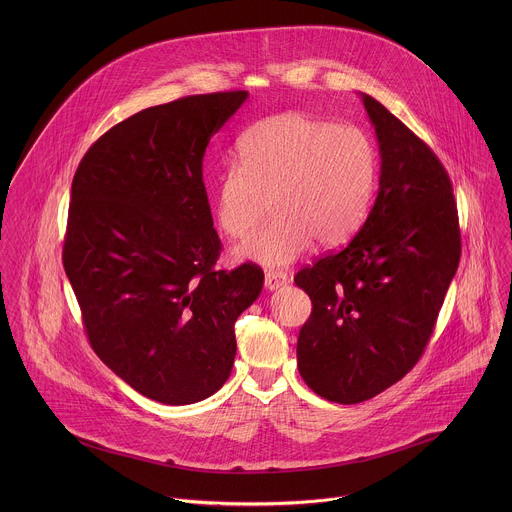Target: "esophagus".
I'll list each match as a JSON object with an SVG mask.
<instances>
[{
    "instance_id": "34e87169",
    "label": "esophagus",
    "mask_w": 512,
    "mask_h": 512,
    "mask_svg": "<svg viewBox=\"0 0 512 512\" xmlns=\"http://www.w3.org/2000/svg\"><path fill=\"white\" fill-rule=\"evenodd\" d=\"M264 284H266V290H270V292H274V290H280L282 286H286L288 284V276L284 274V272H266V280H264Z\"/></svg>"
}]
</instances>
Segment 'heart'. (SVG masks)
I'll use <instances>...</instances> for the list:
<instances>
[{
    "label": "heart",
    "mask_w": 512,
    "mask_h": 512,
    "mask_svg": "<svg viewBox=\"0 0 512 512\" xmlns=\"http://www.w3.org/2000/svg\"><path fill=\"white\" fill-rule=\"evenodd\" d=\"M236 161L217 181L220 230L244 240L270 199L276 213L238 248L244 260L284 268L315 240L325 248L349 242L365 222L376 187V151L355 126L282 112L252 124L238 138Z\"/></svg>",
    "instance_id": "1"
}]
</instances>
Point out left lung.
Masks as SVG:
<instances>
[{
    "label": "left lung",
    "mask_w": 512,
    "mask_h": 512,
    "mask_svg": "<svg viewBox=\"0 0 512 512\" xmlns=\"http://www.w3.org/2000/svg\"><path fill=\"white\" fill-rule=\"evenodd\" d=\"M361 98L380 151L376 201L341 252L293 278L313 305L297 339L299 374L339 404L365 402L420 361L461 256L453 187L436 153Z\"/></svg>",
    "instance_id": "obj_1"
}]
</instances>
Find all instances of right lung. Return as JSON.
Masks as SVG:
<instances>
[{
	"mask_svg": "<svg viewBox=\"0 0 512 512\" xmlns=\"http://www.w3.org/2000/svg\"><path fill=\"white\" fill-rule=\"evenodd\" d=\"M246 90L151 106L84 153L63 264L94 353L147 398L183 406L230 376L234 323L264 286L260 266L215 270L220 238L203 183L211 138Z\"/></svg>",
	"mask_w": 512,
	"mask_h": 512,
	"instance_id": "1",
	"label": "right lung"
}]
</instances>
